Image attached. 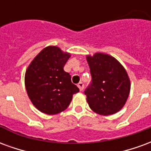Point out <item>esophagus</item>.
<instances>
[{
	"instance_id": "1",
	"label": "esophagus",
	"mask_w": 151,
	"mask_h": 151,
	"mask_svg": "<svg viewBox=\"0 0 151 151\" xmlns=\"http://www.w3.org/2000/svg\"><path fill=\"white\" fill-rule=\"evenodd\" d=\"M78 86L79 90L82 91H83V89H84V84L82 83V82H79L78 84Z\"/></svg>"
}]
</instances>
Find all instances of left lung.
Here are the masks:
<instances>
[{
	"label": "left lung",
	"instance_id": "1",
	"mask_svg": "<svg viewBox=\"0 0 151 151\" xmlns=\"http://www.w3.org/2000/svg\"><path fill=\"white\" fill-rule=\"evenodd\" d=\"M92 82L85 91L92 111L103 116L116 113L125 104L130 92L126 70L116 58L105 53L86 56Z\"/></svg>",
	"mask_w": 151,
	"mask_h": 151
}]
</instances>
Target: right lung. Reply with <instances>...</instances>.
I'll return each mask as SVG.
<instances>
[{
    "mask_svg": "<svg viewBox=\"0 0 151 151\" xmlns=\"http://www.w3.org/2000/svg\"><path fill=\"white\" fill-rule=\"evenodd\" d=\"M56 46L44 47L29 65L25 73V86L29 99L39 111L55 115L69 107L73 95L79 91L64 70L70 57Z\"/></svg>",
    "mask_w": 151,
    "mask_h": 151,
    "instance_id": "right-lung-1",
    "label": "right lung"
}]
</instances>
